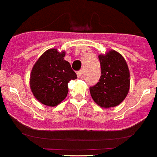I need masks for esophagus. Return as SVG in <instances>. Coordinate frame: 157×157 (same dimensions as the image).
Here are the masks:
<instances>
[{"instance_id":"34e87169","label":"esophagus","mask_w":157,"mask_h":157,"mask_svg":"<svg viewBox=\"0 0 157 157\" xmlns=\"http://www.w3.org/2000/svg\"><path fill=\"white\" fill-rule=\"evenodd\" d=\"M84 74V71H82V70H81L80 71H78V72H77V76L78 78H82V75H83Z\"/></svg>"}]
</instances>
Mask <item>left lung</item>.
Returning a JSON list of instances; mask_svg holds the SVG:
<instances>
[{
    "mask_svg": "<svg viewBox=\"0 0 157 157\" xmlns=\"http://www.w3.org/2000/svg\"><path fill=\"white\" fill-rule=\"evenodd\" d=\"M101 76L99 82L90 88L94 103L103 108L116 107L128 95L130 72L124 57L114 50L99 54Z\"/></svg>",
    "mask_w": 157,
    "mask_h": 157,
    "instance_id": "left-lung-1",
    "label": "left lung"
}]
</instances>
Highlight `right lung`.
<instances>
[{"label": "right lung", "mask_w": 157, "mask_h": 157, "mask_svg": "<svg viewBox=\"0 0 157 157\" xmlns=\"http://www.w3.org/2000/svg\"><path fill=\"white\" fill-rule=\"evenodd\" d=\"M66 52L49 49L33 65L29 85L33 96L41 103L55 107L64 100L68 93V82L77 78L67 61Z\"/></svg>", "instance_id": "right-lung-1"}]
</instances>
